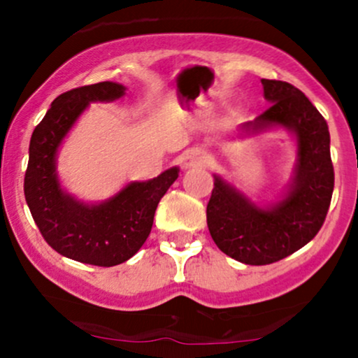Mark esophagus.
Segmentation results:
<instances>
[{"label": "esophagus", "instance_id": "esophagus-1", "mask_svg": "<svg viewBox=\"0 0 358 358\" xmlns=\"http://www.w3.org/2000/svg\"><path fill=\"white\" fill-rule=\"evenodd\" d=\"M208 159H210V158H208L207 151L200 150V148H193V150H188L187 153L183 155L182 165H183V168L207 166Z\"/></svg>", "mask_w": 358, "mask_h": 358}]
</instances>
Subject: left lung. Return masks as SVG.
<instances>
[{
    "mask_svg": "<svg viewBox=\"0 0 358 358\" xmlns=\"http://www.w3.org/2000/svg\"><path fill=\"white\" fill-rule=\"evenodd\" d=\"M261 82L269 108L242 129L261 133L281 126L294 134L296 165L286 195L261 208L215 175L207 205V225L217 248L250 266L281 261L313 239L327 217L335 185L324 117L294 85L269 79Z\"/></svg>",
    "mask_w": 358,
    "mask_h": 358,
    "instance_id": "left-lung-1",
    "label": "left lung"
}]
</instances>
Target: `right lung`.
I'll return each instance as SVG.
<instances>
[{
  "instance_id": "right-lung-1",
  "label": "right lung",
  "mask_w": 358,
  "mask_h": 358,
  "mask_svg": "<svg viewBox=\"0 0 358 358\" xmlns=\"http://www.w3.org/2000/svg\"><path fill=\"white\" fill-rule=\"evenodd\" d=\"M116 82H99L60 94L30 139L24 199L36 227L52 249L85 264L110 268L133 257L153 227L159 200L178 178L173 166L148 182H131L101 203H84L62 190L57 151L90 102L124 96Z\"/></svg>"
}]
</instances>
